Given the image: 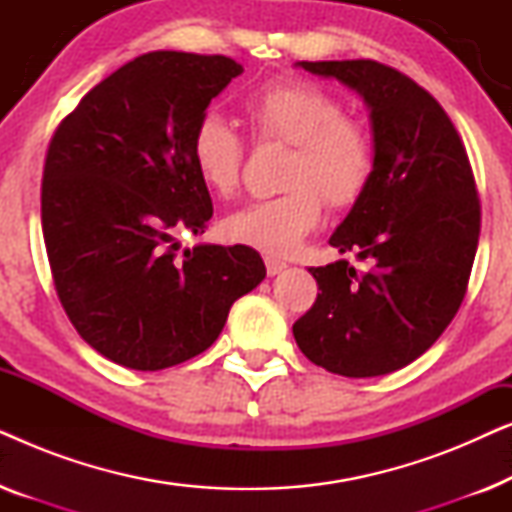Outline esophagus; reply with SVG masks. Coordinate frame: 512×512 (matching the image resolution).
<instances>
[{"label":"esophagus","mask_w":512,"mask_h":512,"mask_svg":"<svg viewBox=\"0 0 512 512\" xmlns=\"http://www.w3.org/2000/svg\"><path fill=\"white\" fill-rule=\"evenodd\" d=\"M265 268H268V275L270 277H275L282 270H286V263L284 261H277V258H265Z\"/></svg>","instance_id":"1"}]
</instances>
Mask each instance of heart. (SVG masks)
Wrapping results in <instances>:
<instances>
[{
  "label": "heart",
  "instance_id": "heart-1",
  "mask_svg": "<svg viewBox=\"0 0 512 512\" xmlns=\"http://www.w3.org/2000/svg\"><path fill=\"white\" fill-rule=\"evenodd\" d=\"M261 142L291 144L284 186L275 198L254 200L223 221L230 242L268 256H291L328 207H352L366 191L375 167V146L366 125L345 116V104L307 81H272L244 102ZM191 158L202 184L228 198L240 186L244 139L226 118L209 111L195 123Z\"/></svg>",
  "mask_w": 512,
  "mask_h": 512
}]
</instances>
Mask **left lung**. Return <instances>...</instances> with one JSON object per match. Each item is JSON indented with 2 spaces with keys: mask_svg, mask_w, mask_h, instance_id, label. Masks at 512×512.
<instances>
[{
  "mask_svg": "<svg viewBox=\"0 0 512 512\" xmlns=\"http://www.w3.org/2000/svg\"><path fill=\"white\" fill-rule=\"evenodd\" d=\"M356 90L370 109L375 167L328 244L368 263L310 268L319 291L293 324L300 352L328 373L377 377L422 356L466 296L480 200L450 116L408 76L375 60L298 62Z\"/></svg>",
  "mask_w": 512,
  "mask_h": 512,
  "instance_id": "left-lung-1",
  "label": "left lung"
}]
</instances>
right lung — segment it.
Here are the masks:
<instances>
[{
  "mask_svg": "<svg viewBox=\"0 0 512 512\" xmlns=\"http://www.w3.org/2000/svg\"><path fill=\"white\" fill-rule=\"evenodd\" d=\"M244 72L226 55L153 51L97 83L48 144L41 228L55 291L95 352L163 370L212 347L230 305L265 279L256 249L195 244L214 207L191 158L195 123Z\"/></svg>",
  "mask_w": 512,
  "mask_h": 512,
  "instance_id": "obj_1",
  "label": "right lung"
}]
</instances>
